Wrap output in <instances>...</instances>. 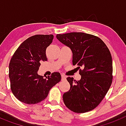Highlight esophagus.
Wrapping results in <instances>:
<instances>
[{
	"instance_id": "1",
	"label": "esophagus",
	"mask_w": 126,
	"mask_h": 126,
	"mask_svg": "<svg viewBox=\"0 0 126 126\" xmlns=\"http://www.w3.org/2000/svg\"><path fill=\"white\" fill-rule=\"evenodd\" d=\"M61 77H62V80H65L66 79V76L64 74H62Z\"/></svg>"
}]
</instances>
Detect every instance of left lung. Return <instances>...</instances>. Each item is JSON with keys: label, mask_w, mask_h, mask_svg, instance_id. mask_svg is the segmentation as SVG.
Returning a JSON list of instances; mask_svg holds the SVG:
<instances>
[{"label": "left lung", "mask_w": 126, "mask_h": 126, "mask_svg": "<svg viewBox=\"0 0 126 126\" xmlns=\"http://www.w3.org/2000/svg\"><path fill=\"white\" fill-rule=\"evenodd\" d=\"M57 38L70 47L73 64L78 66L81 78L68 77L70 90L63 94L65 106L76 113L91 111L104 98L112 83L111 53L98 36L81 32L58 34Z\"/></svg>", "instance_id": "left-lung-1"}]
</instances>
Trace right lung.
<instances>
[{
	"label": "right lung",
	"instance_id": "obj_1",
	"mask_svg": "<svg viewBox=\"0 0 126 126\" xmlns=\"http://www.w3.org/2000/svg\"><path fill=\"white\" fill-rule=\"evenodd\" d=\"M53 39V34L31 36L19 45L11 58L9 66L11 91L23 103L41 102L46 98L50 90L61 80L58 72L46 78L37 73L40 62L47 61L46 49Z\"/></svg>",
	"mask_w": 126,
	"mask_h": 126
}]
</instances>
